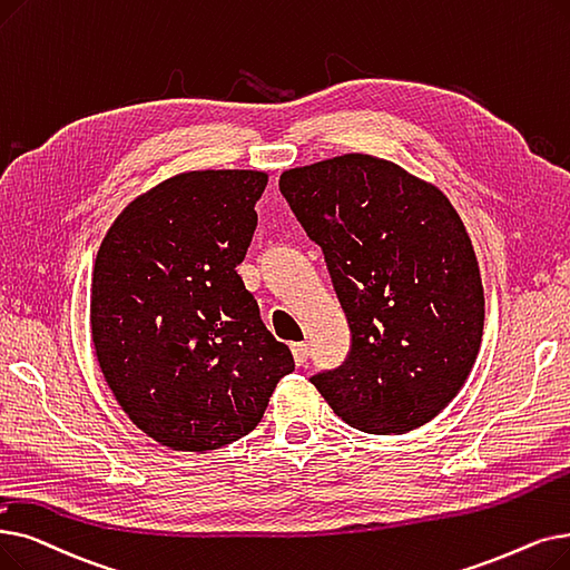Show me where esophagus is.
Returning a JSON list of instances; mask_svg holds the SVG:
<instances>
[{"label":"esophagus","instance_id":"34e87169","mask_svg":"<svg viewBox=\"0 0 570 570\" xmlns=\"http://www.w3.org/2000/svg\"><path fill=\"white\" fill-rule=\"evenodd\" d=\"M291 352H293V358L298 365H305L307 363V356H309V346L305 342H293L291 344Z\"/></svg>","mask_w":570,"mask_h":570}]
</instances>
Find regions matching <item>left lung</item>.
Listing matches in <instances>:
<instances>
[{
	"label": "left lung",
	"instance_id": "left-lung-1",
	"mask_svg": "<svg viewBox=\"0 0 570 570\" xmlns=\"http://www.w3.org/2000/svg\"><path fill=\"white\" fill-rule=\"evenodd\" d=\"M279 190L324 252L352 333L346 358L309 382L358 431L424 426L463 386L484 328L480 267L456 209L363 154L288 169Z\"/></svg>",
	"mask_w": 570,
	"mask_h": 570
}]
</instances>
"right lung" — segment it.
<instances>
[{
  "label": "right lung",
  "instance_id": "1",
  "mask_svg": "<svg viewBox=\"0 0 570 570\" xmlns=\"http://www.w3.org/2000/svg\"><path fill=\"white\" fill-rule=\"evenodd\" d=\"M265 184L249 169L167 179L122 209L97 252V361L120 407L165 448L209 452L239 440L295 370L237 275Z\"/></svg>",
  "mask_w": 570,
  "mask_h": 570
}]
</instances>
